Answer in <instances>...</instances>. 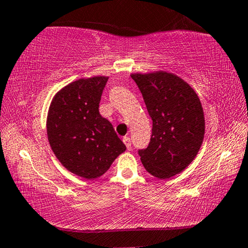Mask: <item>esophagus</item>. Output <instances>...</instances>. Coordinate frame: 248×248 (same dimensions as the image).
I'll use <instances>...</instances> for the list:
<instances>
[{"instance_id":"34e87169","label":"esophagus","mask_w":248,"mask_h":248,"mask_svg":"<svg viewBox=\"0 0 248 248\" xmlns=\"http://www.w3.org/2000/svg\"><path fill=\"white\" fill-rule=\"evenodd\" d=\"M123 140H124L125 147H127L128 151H130V149H131V141H130V138H129V137H124Z\"/></svg>"}]
</instances>
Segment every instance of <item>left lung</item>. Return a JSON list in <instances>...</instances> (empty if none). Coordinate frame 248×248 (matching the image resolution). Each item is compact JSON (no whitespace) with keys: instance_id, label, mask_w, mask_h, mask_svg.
<instances>
[{"instance_id":"8db88e82","label":"left lung","mask_w":248,"mask_h":248,"mask_svg":"<svg viewBox=\"0 0 248 248\" xmlns=\"http://www.w3.org/2000/svg\"><path fill=\"white\" fill-rule=\"evenodd\" d=\"M153 120L151 141L139 149L141 163L158 179H170L192 162L204 135V117L193 89L179 76L132 74Z\"/></svg>"}]
</instances>
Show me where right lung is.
Instances as JSON below:
<instances>
[{"instance_id": "right-lung-1", "label": "right lung", "mask_w": 248, "mask_h": 248, "mask_svg": "<svg viewBox=\"0 0 248 248\" xmlns=\"http://www.w3.org/2000/svg\"><path fill=\"white\" fill-rule=\"evenodd\" d=\"M108 78H81L56 94L47 117L48 140L69 172L92 180L109 170L125 151L109 120L99 112Z\"/></svg>"}]
</instances>
